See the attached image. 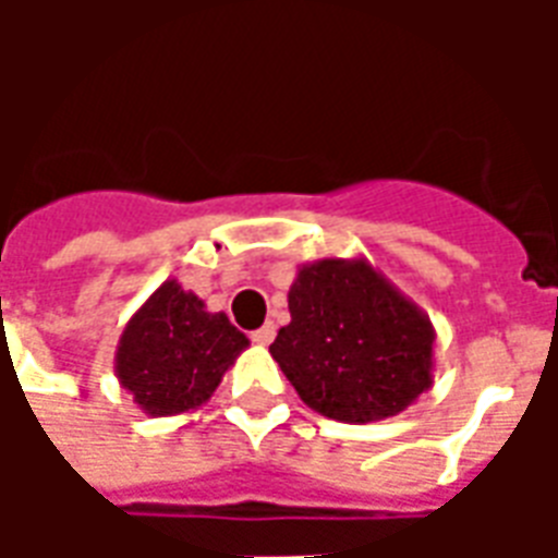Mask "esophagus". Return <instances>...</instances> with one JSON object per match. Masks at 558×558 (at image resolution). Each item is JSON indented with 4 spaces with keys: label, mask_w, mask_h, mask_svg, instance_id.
I'll return each instance as SVG.
<instances>
[{
    "label": "esophagus",
    "mask_w": 558,
    "mask_h": 558,
    "mask_svg": "<svg viewBox=\"0 0 558 558\" xmlns=\"http://www.w3.org/2000/svg\"><path fill=\"white\" fill-rule=\"evenodd\" d=\"M251 338H254V343H259V347H268V343L275 340V326H271V323H266L263 328H256Z\"/></svg>",
    "instance_id": "1"
}]
</instances>
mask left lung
Returning a JSON list of instances; mask_svg holds the SVG:
<instances>
[{"label":"left lung","instance_id":"obj_1","mask_svg":"<svg viewBox=\"0 0 558 558\" xmlns=\"http://www.w3.org/2000/svg\"><path fill=\"white\" fill-rule=\"evenodd\" d=\"M436 328L364 256L304 263L290 287V326L268 347L299 398L347 424L410 410L433 386Z\"/></svg>","mask_w":558,"mask_h":558}]
</instances>
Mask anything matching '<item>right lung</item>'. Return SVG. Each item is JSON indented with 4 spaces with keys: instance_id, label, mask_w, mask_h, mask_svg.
I'll return each instance as SVG.
<instances>
[{
    "instance_id": "right-lung-1",
    "label": "right lung",
    "mask_w": 558,
    "mask_h": 558,
    "mask_svg": "<svg viewBox=\"0 0 558 558\" xmlns=\"http://www.w3.org/2000/svg\"><path fill=\"white\" fill-rule=\"evenodd\" d=\"M251 347L227 314L175 278L163 280L128 319L116 347V379L151 418L199 410Z\"/></svg>"
}]
</instances>
